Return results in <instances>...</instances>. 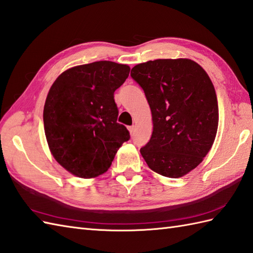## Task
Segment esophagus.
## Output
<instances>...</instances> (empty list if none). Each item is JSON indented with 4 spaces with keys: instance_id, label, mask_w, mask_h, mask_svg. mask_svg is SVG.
Wrapping results in <instances>:
<instances>
[{
    "instance_id": "obj_1",
    "label": "esophagus",
    "mask_w": 253,
    "mask_h": 253,
    "mask_svg": "<svg viewBox=\"0 0 253 253\" xmlns=\"http://www.w3.org/2000/svg\"><path fill=\"white\" fill-rule=\"evenodd\" d=\"M128 130H129L130 135H133V132H135V126H130V127H128Z\"/></svg>"
}]
</instances>
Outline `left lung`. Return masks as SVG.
I'll return each mask as SVG.
<instances>
[{
    "label": "left lung",
    "instance_id": "8db88e82",
    "mask_svg": "<svg viewBox=\"0 0 253 253\" xmlns=\"http://www.w3.org/2000/svg\"><path fill=\"white\" fill-rule=\"evenodd\" d=\"M130 76L143 89L153 132L140 149L155 173L178 178L202 162L218 126L214 85L206 71L188 58L138 64Z\"/></svg>",
    "mask_w": 253,
    "mask_h": 253
}]
</instances>
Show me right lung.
I'll use <instances>...</instances> for the list:
<instances>
[{"label": "right lung", "mask_w": 253, "mask_h": 253, "mask_svg": "<svg viewBox=\"0 0 253 253\" xmlns=\"http://www.w3.org/2000/svg\"><path fill=\"white\" fill-rule=\"evenodd\" d=\"M130 67L110 61L75 66L62 73L47 93L43 123L53 157L82 178L110 169L117 150L130 138L117 123L115 90Z\"/></svg>", "instance_id": "right-lung-1"}]
</instances>
